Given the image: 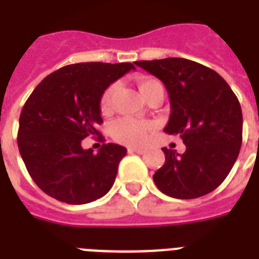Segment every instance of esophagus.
Listing matches in <instances>:
<instances>
[{"label":"esophagus","mask_w":259,"mask_h":259,"mask_svg":"<svg viewBox=\"0 0 259 259\" xmlns=\"http://www.w3.org/2000/svg\"><path fill=\"white\" fill-rule=\"evenodd\" d=\"M128 152L139 153V155H142V153L145 152V149L144 148H136V147H130V148H128Z\"/></svg>","instance_id":"obj_1"}]
</instances>
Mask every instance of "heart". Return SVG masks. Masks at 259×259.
Here are the masks:
<instances>
[{
    "mask_svg": "<svg viewBox=\"0 0 259 259\" xmlns=\"http://www.w3.org/2000/svg\"><path fill=\"white\" fill-rule=\"evenodd\" d=\"M139 90L143 94L145 99L148 98L153 91L159 89H163L161 83L159 80H156L153 78H140L139 79ZM117 84H110L104 90V93L102 94L100 98V111L102 114H108L111 111V106H112V99L114 95L116 94ZM155 127L153 123L149 121H140L135 120V119H128V117H123L119 119L111 125V136L115 142L121 143V144L127 145H140L145 142L147 139V134Z\"/></svg>",
    "mask_w": 259,
    "mask_h": 259,
    "instance_id": "1",
    "label": "heart"
}]
</instances>
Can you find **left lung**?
<instances>
[{
  "mask_svg": "<svg viewBox=\"0 0 259 259\" xmlns=\"http://www.w3.org/2000/svg\"><path fill=\"white\" fill-rule=\"evenodd\" d=\"M164 83L170 115L164 132L179 135L184 153L163 149L165 163L153 175L156 187L173 198L210 193L232 170L242 144L240 102L220 74L184 58L139 61Z\"/></svg>",
  "mask_w": 259,
  "mask_h": 259,
  "instance_id": "left-lung-1",
  "label": "left lung"
}]
</instances>
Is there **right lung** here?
<instances>
[{
    "label": "right lung",
    "mask_w": 259,
    "mask_h": 259,
    "mask_svg": "<svg viewBox=\"0 0 259 259\" xmlns=\"http://www.w3.org/2000/svg\"><path fill=\"white\" fill-rule=\"evenodd\" d=\"M131 70L132 63L68 65L51 72L29 96L19 116L17 142L27 172L50 197L89 204L112 188L127 149L108 143L94 153L83 149L82 140L99 135L102 94Z\"/></svg>",
    "instance_id": "obj_1"
}]
</instances>
